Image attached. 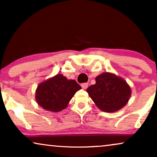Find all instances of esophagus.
<instances>
[{
  "mask_svg": "<svg viewBox=\"0 0 157 157\" xmlns=\"http://www.w3.org/2000/svg\"><path fill=\"white\" fill-rule=\"evenodd\" d=\"M81 87H82V89H86L88 88V83H81Z\"/></svg>",
  "mask_w": 157,
  "mask_h": 157,
  "instance_id": "1",
  "label": "esophagus"
}]
</instances>
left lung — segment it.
Masks as SVG:
<instances>
[{"instance_id": "1", "label": "left lung", "mask_w": 157, "mask_h": 157, "mask_svg": "<svg viewBox=\"0 0 157 157\" xmlns=\"http://www.w3.org/2000/svg\"><path fill=\"white\" fill-rule=\"evenodd\" d=\"M95 80V84L90 86L86 91L98 109L113 113L126 106L132 95V89L123 78L104 72L96 76Z\"/></svg>"}]
</instances>
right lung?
I'll list each match as a JSON object with an SVG mask.
<instances>
[{"label":"right lung","instance_id":"obj_1","mask_svg":"<svg viewBox=\"0 0 157 157\" xmlns=\"http://www.w3.org/2000/svg\"><path fill=\"white\" fill-rule=\"evenodd\" d=\"M81 89L75 80H68L63 74H58L39 83L36 90V101L45 110L59 112L68 106Z\"/></svg>","mask_w":157,"mask_h":157}]
</instances>
